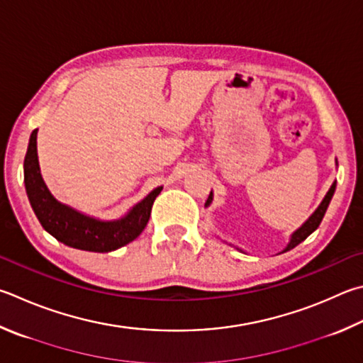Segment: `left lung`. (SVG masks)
Returning <instances> with one entry per match:
<instances>
[{
    "mask_svg": "<svg viewBox=\"0 0 363 363\" xmlns=\"http://www.w3.org/2000/svg\"><path fill=\"white\" fill-rule=\"evenodd\" d=\"M335 189H337V182L332 184L330 190H328L327 195H325V199L322 200V203L319 204V208L314 211V214H313L311 217H309V219H308L305 223H303V225L292 235V240H291V242H289V245H287V247L284 249V252H287V250L294 249L295 246H298L301 241H305V240L308 238V236L311 235V233L314 232V230L320 225V222H322V219H324V216H325V211H327V208H328V204H330V200H332V196H333V194H335ZM211 200H213V194H209L208 200H206V204H204V206H209Z\"/></svg>",
    "mask_w": 363,
    "mask_h": 363,
    "instance_id": "left-lung-1",
    "label": "left lung"
}]
</instances>
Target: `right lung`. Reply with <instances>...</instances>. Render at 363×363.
<instances>
[{
	"label": "right lung",
	"mask_w": 363,
	"mask_h": 363,
	"mask_svg": "<svg viewBox=\"0 0 363 363\" xmlns=\"http://www.w3.org/2000/svg\"><path fill=\"white\" fill-rule=\"evenodd\" d=\"M36 135L38 130H33L23 162L25 189L31 208L45 232L63 245L89 252H111L136 240L147 225L152 204L162 187L154 189L122 219L111 222L91 219L58 203L50 195L39 173Z\"/></svg>",
	"instance_id": "right-lung-1"
}]
</instances>
